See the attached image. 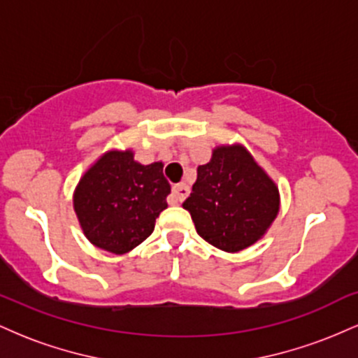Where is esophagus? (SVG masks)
I'll use <instances>...</instances> for the list:
<instances>
[{"instance_id": "obj_1", "label": "esophagus", "mask_w": 358, "mask_h": 358, "mask_svg": "<svg viewBox=\"0 0 358 358\" xmlns=\"http://www.w3.org/2000/svg\"><path fill=\"white\" fill-rule=\"evenodd\" d=\"M188 193H190V188H188V185L185 183H178L175 185L173 188H171V195H170V203H182L185 199L188 196Z\"/></svg>"}]
</instances>
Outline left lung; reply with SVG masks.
<instances>
[{
  "instance_id": "left-lung-1",
  "label": "left lung",
  "mask_w": 358,
  "mask_h": 358,
  "mask_svg": "<svg viewBox=\"0 0 358 358\" xmlns=\"http://www.w3.org/2000/svg\"><path fill=\"white\" fill-rule=\"evenodd\" d=\"M199 236L225 252L252 245L279 210L276 185L242 146H220L185 200Z\"/></svg>"
}]
</instances>
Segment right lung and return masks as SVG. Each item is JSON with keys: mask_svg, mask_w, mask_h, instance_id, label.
I'll return each mask as SVG.
<instances>
[{"mask_svg": "<svg viewBox=\"0 0 358 358\" xmlns=\"http://www.w3.org/2000/svg\"><path fill=\"white\" fill-rule=\"evenodd\" d=\"M170 192L163 163L139 165L131 151H109L82 176L73 208L94 245L124 254L151 236Z\"/></svg>", "mask_w": 358, "mask_h": 358, "instance_id": "1", "label": "right lung"}]
</instances>
